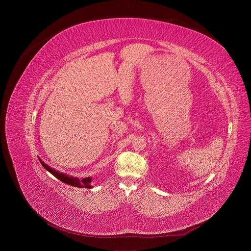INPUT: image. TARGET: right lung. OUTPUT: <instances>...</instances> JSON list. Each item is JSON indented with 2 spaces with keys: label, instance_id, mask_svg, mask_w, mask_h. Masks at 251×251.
I'll list each match as a JSON object with an SVG mask.
<instances>
[{
  "label": "right lung",
  "instance_id": "obj_1",
  "mask_svg": "<svg viewBox=\"0 0 251 251\" xmlns=\"http://www.w3.org/2000/svg\"><path fill=\"white\" fill-rule=\"evenodd\" d=\"M42 166L49 171L51 175H53L55 177H57L59 181H61L62 183L73 186V187H77V188H85V189H92L93 187L91 186V182H92V177L91 176H86V177H76V176H73L66 175L64 173H61L55 169L50 168L49 165H47L45 162H43L41 159H39Z\"/></svg>",
  "mask_w": 251,
  "mask_h": 251
}]
</instances>
